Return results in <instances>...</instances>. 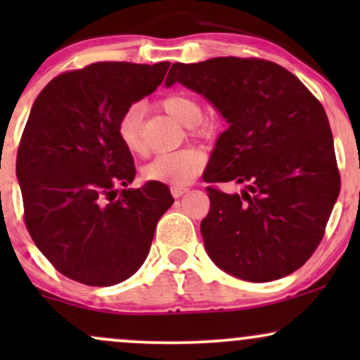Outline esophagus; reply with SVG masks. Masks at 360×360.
Instances as JSON below:
<instances>
[{
    "mask_svg": "<svg viewBox=\"0 0 360 360\" xmlns=\"http://www.w3.org/2000/svg\"><path fill=\"white\" fill-rule=\"evenodd\" d=\"M186 191H188V188H186V186H172L171 188V193L174 198H181Z\"/></svg>",
    "mask_w": 360,
    "mask_h": 360,
    "instance_id": "1",
    "label": "esophagus"
}]
</instances>
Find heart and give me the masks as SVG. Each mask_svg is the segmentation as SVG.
I'll return each mask as SVG.
<instances>
[{
    "label": "heart",
    "instance_id": "1",
    "mask_svg": "<svg viewBox=\"0 0 360 360\" xmlns=\"http://www.w3.org/2000/svg\"><path fill=\"white\" fill-rule=\"evenodd\" d=\"M162 108L189 128V134L194 137L210 139L217 130L213 120L201 118V105L196 98L188 93H171L160 100ZM142 110L137 105H131L123 111L118 120V137L131 154H142ZM205 155L203 152L193 147H184L179 150L160 154L143 167L142 174L147 181H157L172 186H186L203 171Z\"/></svg>",
    "mask_w": 360,
    "mask_h": 360
}]
</instances>
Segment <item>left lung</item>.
Returning <instances> with one entry per match:
<instances>
[{"label":"left lung","mask_w":360,"mask_h":360,"mask_svg":"<svg viewBox=\"0 0 360 360\" xmlns=\"http://www.w3.org/2000/svg\"><path fill=\"white\" fill-rule=\"evenodd\" d=\"M181 82L217 106L230 127L203 179L201 221L210 259L235 278L269 283L300 269L320 245L340 193L333 137L321 103L295 74L257 57L172 64ZM246 186L242 195L214 182Z\"/></svg>","instance_id":"left-lung-1"}]
</instances>
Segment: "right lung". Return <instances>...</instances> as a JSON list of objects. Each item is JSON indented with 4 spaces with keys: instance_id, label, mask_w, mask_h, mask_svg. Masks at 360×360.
<instances>
[{
    "instance_id": "right-lung-1",
    "label": "right lung",
    "mask_w": 360,
    "mask_h": 360,
    "mask_svg": "<svg viewBox=\"0 0 360 360\" xmlns=\"http://www.w3.org/2000/svg\"><path fill=\"white\" fill-rule=\"evenodd\" d=\"M169 65L94 62L53 77L32 106L16 154L23 220L65 278L88 286L130 278L174 203L157 181L118 191L135 177L118 120L157 89Z\"/></svg>"
}]
</instances>
